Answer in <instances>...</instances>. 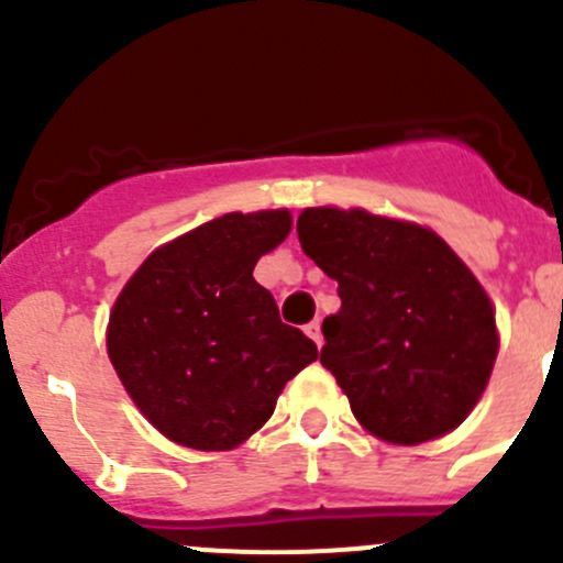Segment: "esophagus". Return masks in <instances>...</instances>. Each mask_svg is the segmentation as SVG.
Masks as SVG:
<instances>
[{
  "mask_svg": "<svg viewBox=\"0 0 563 563\" xmlns=\"http://www.w3.org/2000/svg\"><path fill=\"white\" fill-rule=\"evenodd\" d=\"M305 332H308V338L313 340V343L318 345V349H321L323 338H321V321H318V318H316V321H310L308 327H305Z\"/></svg>",
  "mask_w": 563,
  "mask_h": 563,
  "instance_id": "esophagus-1",
  "label": "esophagus"
}]
</instances>
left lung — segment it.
<instances>
[{"mask_svg": "<svg viewBox=\"0 0 563 563\" xmlns=\"http://www.w3.org/2000/svg\"><path fill=\"white\" fill-rule=\"evenodd\" d=\"M297 234L338 280L321 365L362 428L406 446L455 430L498 354L493 305L468 266L433 231L365 209H305Z\"/></svg>", "mask_w": 563, "mask_h": 563, "instance_id": "obj_1", "label": "left lung"}]
</instances>
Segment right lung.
Instances as JSON below:
<instances>
[{"instance_id": "1", "label": "right lung", "mask_w": 563, "mask_h": 563, "mask_svg": "<svg viewBox=\"0 0 563 563\" xmlns=\"http://www.w3.org/2000/svg\"><path fill=\"white\" fill-rule=\"evenodd\" d=\"M291 231V214L231 212L157 247L119 294L108 356L146 419L201 452L231 450L275 411L277 395L318 360L253 277Z\"/></svg>"}]
</instances>
